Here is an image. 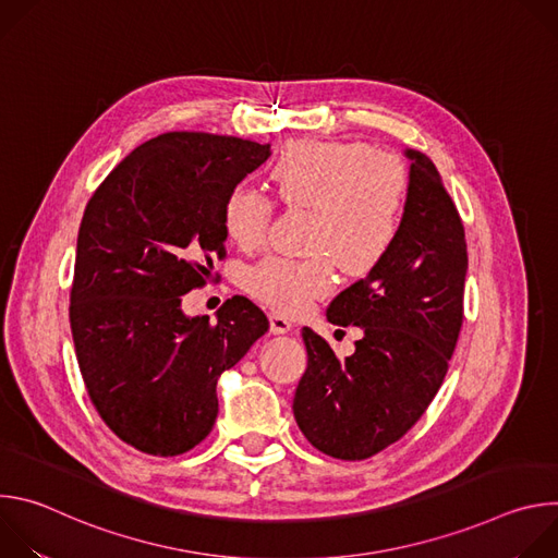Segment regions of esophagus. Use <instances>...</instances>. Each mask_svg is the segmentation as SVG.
Here are the masks:
<instances>
[{
  "label": "esophagus",
  "instance_id": "obj_1",
  "mask_svg": "<svg viewBox=\"0 0 558 558\" xmlns=\"http://www.w3.org/2000/svg\"><path fill=\"white\" fill-rule=\"evenodd\" d=\"M269 325H271V331H274V333H289L291 327H293V323L289 320V317H287L284 313H280V311L269 313Z\"/></svg>",
  "mask_w": 558,
  "mask_h": 558
}]
</instances>
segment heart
<instances>
[{
	"instance_id": "obj_1",
	"label": "heart",
	"mask_w": 558,
	"mask_h": 558,
	"mask_svg": "<svg viewBox=\"0 0 558 558\" xmlns=\"http://www.w3.org/2000/svg\"><path fill=\"white\" fill-rule=\"evenodd\" d=\"M269 177L284 207L311 214L306 256L274 254L245 276L250 293L274 308H306L333 289L338 265L347 276H366L400 241L411 183L395 154L371 151L364 143L306 138L278 154ZM271 218L274 201L267 194L243 183L225 194L220 222L241 250L265 243Z\"/></svg>"
}]
</instances>
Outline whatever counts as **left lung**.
<instances>
[{"instance_id": "8db88e82", "label": "left lung", "mask_w": 558, "mask_h": 558, "mask_svg": "<svg viewBox=\"0 0 558 558\" xmlns=\"http://www.w3.org/2000/svg\"><path fill=\"white\" fill-rule=\"evenodd\" d=\"M411 187L400 241L366 278L327 308L329 323L357 325L364 338L340 360L302 329L306 371L293 415L320 452L360 461L400 441L437 395L463 325L465 231L430 158L409 149Z\"/></svg>"}]
</instances>
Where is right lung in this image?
Instances as JSON below:
<instances>
[{
    "label": "right lung",
    "instance_id": "1",
    "mask_svg": "<svg viewBox=\"0 0 558 558\" xmlns=\"http://www.w3.org/2000/svg\"><path fill=\"white\" fill-rule=\"evenodd\" d=\"M269 147L166 132L128 154L86 205L70 289L74 353L99 417L145 454H183L211 433L220 373L269 329L243 295L220 306L216 325L181 311L227 256L225 194Z\"/></svg>",
    "mask_w": 558,
    "mask_h": 558
}]
</instances>
